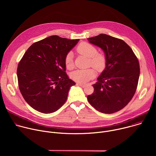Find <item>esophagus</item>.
<instances>
[{
	"mask_svg": "<svg viewBox=\"0 0 156 156\" xmlns=\"http://www.w3.org/2000/svg\"><path fill=\"white\" fill-rule=\"evenodd\" d=\"M76 85L80 86H81L82 87H84L86 86V84H83V83H76Z\"/></svg>",
	"mask_w": 156,
	"mask_h": 156,
	"instance_id": "1",
	"label": "esophagus"
}]
</instances>
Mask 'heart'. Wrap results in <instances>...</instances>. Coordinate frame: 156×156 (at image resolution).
<instances>
[{"mask_svg": "<svg viewBox=\"0 0 156 156\" xmlns=\"http://www.w3.org/2000/svg\"><path fill=\"white\" fill-rule=\"evenodd\" d=\"M76 51L88 58H90V66H92L99 72H102L106 66L107 60L105 56L98 52L96 48L93 44L86 42L80 43L76 48ZM65 64L68 69L73 68V55L71 52L68 53L65 57ZM96 71L94 69L86 70H77L72 73V78L78 83H86L93 79L96 76Z\"/></svg>", "mask_w": 156, "mask_h": 156, "instance_id": "heart-1", "label": "heart"}]
</instances>
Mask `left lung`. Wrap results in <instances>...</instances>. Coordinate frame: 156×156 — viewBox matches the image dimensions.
<instances>
[{"mask_svg": "<svg viewBox=\"0 0 156 156\" xmlns=\"http://www.w3.org/2000/svg\"><path fill=\"white\" fill-rule=\"evenodd\" d=\"M88 40L104 51L107 63L93 85L94 93L87 96V101L100 112L115 113L124 108L135 94L140 73L138 59L120 39L101 34Z\"/></svg>", "mask_w": 156, "mask_h": 156, "instance_id": "8db88e82", "label": "left lung"}]
</instances>
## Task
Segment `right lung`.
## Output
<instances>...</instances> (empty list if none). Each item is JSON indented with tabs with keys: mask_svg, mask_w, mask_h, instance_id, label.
I'll return each instance as SVG.
<instances>
[{
	"mask_svg": "<svg viewBox=\"0 0 156 156\" xmlns=\"http://www.w3.org/2000/svg\"><path fill=\"white\" fill-rule=\"evenodd\" d=\"M78 41L51 36L33 43L20 60L16 71L20 91L38 112L53 113L67 99L75 83L65 72V57Z\"/></svg>",
	"mask_w": 156,
	"mask_h": 156,
	"instance_id": "obj_1",
	"label": "right lung"
}]
</instances>
